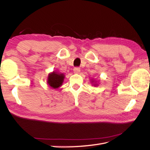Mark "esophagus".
<instances>
[{
  "instance_id": "esophagus-1",
  "label": "esophagus",
  "mask_w": 150,
  "mask_h": 150,
  "mask_svg": "<svg viewBox=\"0 0 150 150\" xmlns=\"http://www.w3.org/2000/svg\"><path fill=\"white\" fill-rule=\"evenodd\" d=\"M73 70H74V73H79V72L80 71H81L80 68H79V67H74Z\"/></svg>"
}]
</instances>
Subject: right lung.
I'll return each instance as SVG.
<instances>
[{
	"instance_id": "obj_1",
	"label": "right lung",
	"mask_w": 150,
	"mask_h": 150,
	"mask_svg": "<svg viewBox=\"0 0 150 150\" xmlns=\"http://www.w3.org/2000/svg\"><path fill=\"white\" fill-rule=\"evenodd\" d=\"M64 79V74L57 73V72L54 71L52 73L49 74L47 83L51 87L54 89H56L62 85Z\"/></svg>"
}]
</instances>
